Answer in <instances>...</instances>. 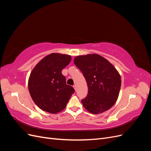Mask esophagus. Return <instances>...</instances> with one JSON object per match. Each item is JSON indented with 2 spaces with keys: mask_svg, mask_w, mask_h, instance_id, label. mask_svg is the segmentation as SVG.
I'll use <instances>...</instances> for the list:
<instances>
[{
  "mask_svg": "<svg viewBox=\"0 0 151 151\" xmlns=\"http://www.w3.org/2000/svg\"><path fill=\"white\" fill-rule=\"evenodd\" d=\"M73 87H74V89L76 91L77 90V85H74V86H73Z\"/></svg>",
  "mask_w": 151,
  "mask_h": 151,
  "instance_id": "esophagus-1",
  "label": "esophagus"
}]
</instances>
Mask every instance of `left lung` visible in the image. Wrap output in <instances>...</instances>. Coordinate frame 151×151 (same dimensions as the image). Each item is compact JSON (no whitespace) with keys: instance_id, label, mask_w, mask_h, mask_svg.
<instances>
[{"instance_id":"obj_1","label":"left lung","mask_w":151,"mask_h":151,"mask_svg":"<svg viewBox=\"0 0 151 151\" xmlns=\"http://www.w3.org/2000/svg\"><path fill=\"white\" fill-rule=\"evenodd\" d=\"M74 62L83 74L88 87V96L81 100L83 106L93 114L111 108L118 98L122 82L115 67L95 53L77 56Z\"/></svg>"}]
</instances>
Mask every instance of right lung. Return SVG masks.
Listing matches in <instances>:
<instances>
[{"instance_id":"add662e5","label":"right lung","mask_w":151,"mask_h":151,"mask_svg":"<svg viewBox=\"0 0 151 151\" xmlns=\"http://www.w3.org/2000/svg\"><path fill=\"white\" fill-rule=\"evenodd\" d=\"M70 61V55L52 53L42 59L31 71L28 79L29 93L43 111L52 114L62 111L74 93L62 74Z\"/></svg>"}]
</instances>
